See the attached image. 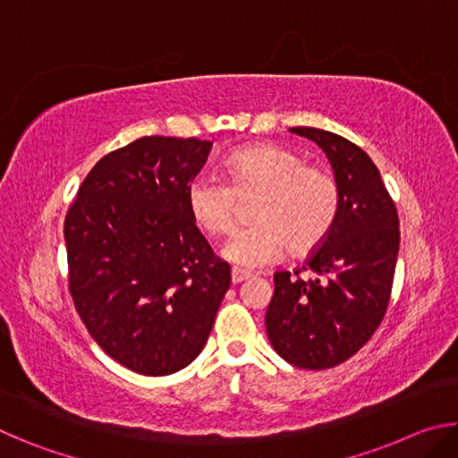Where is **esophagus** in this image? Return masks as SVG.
<instances>
[{
	"instance_id": "1",
	"label": "esophagus",
	"mask_w": 458,
	"mask_h": 458,
	"mask_svg": "<svg viewBox=\"0 0 458 458\" xmlns=\"http://www.w3.org/2000/svg\"><path fill=\"white\" fill-rule=\"evenodd\" d=\"M252 275L246 273V270H240V268H232V284H238V283H244L250 278Z\"/></svg>"
}]
</instances>
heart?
Segmentation results:
<instances>
[{"instance_id": "obj_1", "label": "heart", "mask_w": 458, "mask_h": 458, "mask_svg": "<svg viewBox=\"0 0 458 458\" xmlns=\"http://www.w3.org/2000/svg\"><path fill=\"white\" fill-rule=\"evenodd\" d=\"M226 182L199 175L188 185V210L206 234L228 236L238 222L240 204H252V226L236 232L224 257L242 268L281 260L286 252L309 254L335 226L341 191L327 167L303 164L281 145H248L224 161Z\"/></svg>"}]
</instances>
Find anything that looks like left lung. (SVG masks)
<instances>
[{
	"instance_id": "obj_1",
	"label": "left lung",
	"mask_w": 458,
	"mask_h": 458,
	"mask_svg": "<svg viewBox=\"0 0 458 458\" xmlns=\"http://www.w3.org/2000/svg\"><path fill=\"white\" fill-rule=\"evenodd\" d=\"M291 131L327 153L341 206L331 234L305 265L275 273L265 323L284 361L301 369H327L358 353L384 319L396 273L400 222L366 151L323 129Z\"/></svg>"
}]
</instances>
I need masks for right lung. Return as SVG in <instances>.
<instances>
[{
  "mask_svg": "<svg viewBox=\"0 0 458 458\" xmlns=\"http://www.w3.org/2000/svg\"><path fill=\"white\" fill-rule=\"evenodd\" d=\"M210 141L141 137L84 177L64 220L68 291L90 337L143 376H167L204 350L224 294L218 259L188 210Z\"/></svg>",
  "mask_w": 458,
  "mask_h": 458,
  "instance_id": "1",
  "label": "right lung"
}]
</instances>
